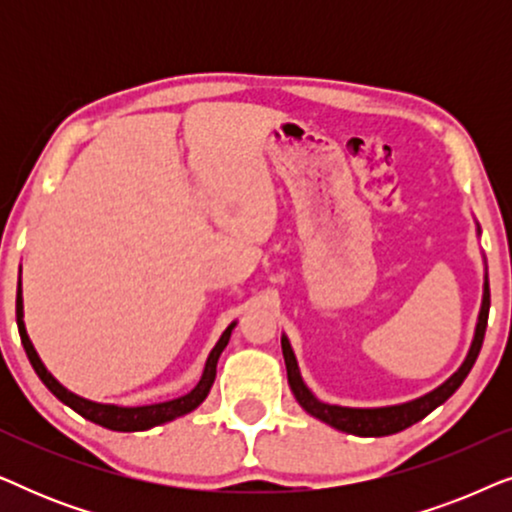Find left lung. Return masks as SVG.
Instances as JSON below:
<instances>
[{
  "label": "left lung",
  "mask_w": 512,
  "mask_h": 512,
  "mask_svg": "<svg viewBox=\"0 0 512 512\" xmlns=\"http://www.w3.org/2000/svg\"><path fill=\"white\" fill-rule=\"evenodd\" d=\"M478 233H480V226H478ZM487 314H489V279L485 272L478 324H475V335L464 363H461L457 373L447 377L438 389L415 398V401H408L401 405H387V408H342V405H328L324 401H319V398L305 387L303 377H300V370H298L296 354H293L291 349V342L286 335H282V352H284V363H286V375H289V387L293 391V396H296V401L303 405V410L310 412L312 417L321 419V422H326L328 426H333V429L354 433V436H363V438L391 436V433L408 429V426L419 422V419H424L431 410H436L438 405H443L447 398L461 387V382L466 380V375L471 373L475 359H478L482 340H485Z\"/></svg>",
  "instance_id": "1"
}]
</instances>
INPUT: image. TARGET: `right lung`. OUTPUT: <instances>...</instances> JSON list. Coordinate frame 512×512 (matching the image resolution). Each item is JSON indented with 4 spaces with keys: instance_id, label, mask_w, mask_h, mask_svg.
<instances>
[{
    "instance_id": "add662e5",
    "label": "right lung",
    "mask_w": 512,
    "mask_h": 512,
    "mask_svg": "<svg viewBox=\"0 0 512 512\" xmlns=\"http://www.w3.org/2000/svg\"><path fill=\"white\" fill-rule=\"evenodd\" d=\"M16 317H18V333H20V340H23L25 354L32 363L34 373L39 375V380L44 382L48 389H51V394L55 398H60L62 403L69 405L74 412H79L81 417H86V419H90V422L100 424V426H104V429H111V431H146V429H151V426H158V424L172 422V419H177V417H184L191 410L198 408V405L207 398L209 389H212L214 377H216V363H219V356L223 349H226L230 333H233V328L237 324V321H233V324L223 331L219 342H216L212 352H209V359L205 363V370H202L200 382L195 384V387L188 391L186 396H179V398H174V401H165V403L137 405V408H121V405L95 403V401H88V398L76 396L69 389L62 387V384L55 380L51 373H48L46 366L39 359L37 349H34V345H32L30 335H27V331H25L20 284H18V298H16Z\"/></svg>"
}]
</instances>
